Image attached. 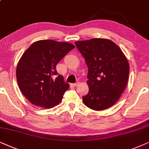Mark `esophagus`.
<instances>
[{
	"instance_id": "34e87169",
	"label": "esophagus",
	"mask_w": 149,
	"mask_h": 149,
	"mask_svg": "<svg viewBox=\"0 0 149 149\" xmlns=\"http://www.w3.org/2000/svg\"><path fill=\"white\" fill-rule=\"evenodd\" d=\"M78 84H79V82H76V83H73V84H71V85H72L73 86H78Z\"/></svg>"
}]
</instances>
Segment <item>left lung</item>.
Listing matches in <instances>:
<instances>
[{"mask_svg":"<svg viewBox=\"0 0 149 149\" xmlns=\"http://www.w3.org/2000/svg\"><path fill=\"white\" fill-rule=\"evenodd\" d=\"M88 67L89 91L83 96L84 104L94 110L110 108L125 88L130 66L121 49L106 39L75 42Z\"/></svg>","mask_w":149,"mask_h":149,"instance_id":"left-lung-1","label":"left lung"}]
</instances>
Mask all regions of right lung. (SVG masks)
<instances>
[{"mask_svg": "<svg viewBox=\"0 0 149 149\" xmlns=\"http://www.w3.org/2000/svg\"><path fill=\"white\" fill-rule=\"evenodd\" d=\"M75 46L52 39L33 43L19 61L16 78L21 92L31 104L45 108L61 102L69 84L56 65Z\"/></svg>", "mask_w": 149, "mask_h": 149, "instance_id": "obj_1", "label": "right lung"}]
</instances>
